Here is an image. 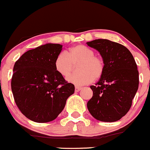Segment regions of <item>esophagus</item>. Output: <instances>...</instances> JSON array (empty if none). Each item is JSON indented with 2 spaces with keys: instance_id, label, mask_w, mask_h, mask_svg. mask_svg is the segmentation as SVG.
Returning a JSON list of instances; mask_svg holds the SVG:
<instances>
[{
  "instance_id": "obj_1",
  "label": "esophagus",
  "mask_w": 150,
  "mask_h": 150,
  "mask_svg": "<svg viewBox=\"0 0 150 150\" xmlns=\"http://www.w3.org/2000/svg\"><path fill=\"white\" fill-rule=\"evenodd\" d=\"M81 89H82V87H75V91L76 92H79V91H80V90H81Z\"/></svg>"
}]
</instances>
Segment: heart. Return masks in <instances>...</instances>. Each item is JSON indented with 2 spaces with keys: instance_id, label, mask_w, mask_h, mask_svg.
Masks as SVG:
<instances>
[{
  "instance_id": "heart-1",
  "label": "heart",
  "mask_w": 150,
  "mask_h": 150,
  "mask_svg": "<svg viewBox=\"0 0 150 150\" xmlns=\"http://www.w3.org/2000/svg\"><path fill=\"white\" fill-rule=\"evenodd\" d=\"M93 50L84 45H76L69 50L67 53L61 52L54 61L56 71L63 76H66L79 63L78 73L67 76L69 82L77 86L90 84L94 79H99L104 72L105 63L100 56L95 55Z\"/></svg>"
}]
</instances>
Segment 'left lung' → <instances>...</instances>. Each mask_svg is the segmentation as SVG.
<instances>
[{
  "mask_svg": "<svg viewBox=\"0 0 150 150\" xmlns=\"http://www.w3.org/2000/svg\"><path fill=\"white\" fill-rule=\"evenodd\" d=\"M100 52L105 63L103 75L91 85L92 98L87 109L92 116L102 122H115L125 116L139 88L137 65L130 52L118 43L107 39L87 42Z\"/></svg>",
  "mask_w": 150,
  "mask_h": 150,
  "instance_id": "left-lung-1",
  "label": "left lung"
}]
</instances>
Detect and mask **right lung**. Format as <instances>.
<instances>
[{"mask_svg":"<svg viewBox=\"0 0 150 150\" xmlns=\"http://www.w3.org/2000/svg\"><path fill=\"white\" fill-rule=\"evenodd\" d=\"M63 46L46 44L24 53L16 61L11 78V90L20 112L35 122H48L57 118L74 93L56 71L54 61Z\"/></svg>","mask_w":150,"mask_h":150,"instance_id":"add662e5","label":"right lung"}]
</instances>
